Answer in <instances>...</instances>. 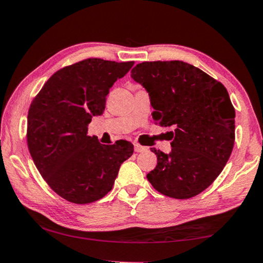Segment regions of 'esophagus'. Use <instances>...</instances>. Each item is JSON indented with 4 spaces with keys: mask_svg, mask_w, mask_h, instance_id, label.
<instances>
[{
    "mask_svg": "<svg viewBox=\"0 0 263 263\" xmlns=\"http://www.w3.org/2000/svg\"><path fill=\"white\" fill-rule=\"evenodd\" d=\"M146 149H147L146 147L141 146V145L138 144V143L135 144V151H136V152H143V151H146Z\"/></svg>",
    "mask_w": 263,
    "mask_h": 263,
    "instance_id": "obj_1",
    "label": "esophagus"
}]
</instances>
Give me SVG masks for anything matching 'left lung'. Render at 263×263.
Instances as JSON below:
<instances>
[{
	"label": "left lung",
	"instance_id": "1",
	"mask_svg": "<svg viewBox=\"0 0 263 263\" xmlns=\"http://www.w3.org/2000/svg\"><path fill=\"white\" fill-rule=\"evenodd\" d=\"M131 77L147 90L160 126H174L168 154L153 148L156 168L148 181L174 199L195 197L212 185L235 140V110L221 83L181 61L143 62Z\"/></svg>",
	"mask_w": 263,
	"mask_h": 263
}]
</instances>
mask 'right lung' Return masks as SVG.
<instances>
[{
	"instance_id": "1",
	"label": "right lung",
	"mask_w": 263,
	"mask_h": 263,
	"mask_svg": "<svg viewBox=\"0 0 263 263\" xmlns=\"http://www.w3.org/2000/svg\"><path fill=\"white\" fill-rule=\"evenodd\" d=\"M133 64L87 58L64 66L29 107V152L50 189L70 202L84 205L105 197L120 165L132 156L130 141L101 144L87 136V125L103 114L110 87Z\"/></svg>"
}]
</instances>
